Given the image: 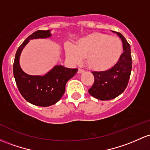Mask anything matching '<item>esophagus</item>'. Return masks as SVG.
<instances>
[{
	"label": "esophagus",
	"instance_id": "1",
	"mask_svg": "<svg viewBox=\"0 0 150 150\" xmlns=\"http://www.w3.org/2000/svg\"><path fill=\"white\" fill-rule=\"evenodd\" d=\"M84 71H85V70H84L83 69L79 68L78 70V73H82V72H83Z\"/></svg>",
	"mask_w": 150,
	"mask_h": 150
}]
</instances>
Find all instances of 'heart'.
Listing matches in <instances>:
<instances>
[{"instance_id": "heart-1", "label": "heart", "mask_w": 150, "mask_h": 150, "mask_svg": "<svg viewBox=\"0 0 150 150\" xmlns=\"http://www.w3.org/2000/svg\"><path fill=\"white\" fill-rule=\"evenodd\" d=\"M123 50L122 42L119 38L95 33L80 40L75 47L65 45L67 57L74 63H79L83 57L90 68L103 70L117 62Z\"/></svg>"}]
</instances>
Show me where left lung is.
Instances as JSON below:
<instances>
[{
	"label": "left lung",
	"instance_id": "1",
	"mask_svg": "<svg viewBox=\"0 0 150 150\" xmlns=\"http://www.w3.org/2000/svg\"><path fill=\"white\" fill-rule=\"evenodd\" d=\"M116 33L122 41L124 50L117 62L105 71L92 72L95 81L88 93L100 100L114 99L121 95L127 86L131 75L132 62L130 45L121 33Z\"/></svg>",
	"mask_w": 150,
	"mask_h": 150
}]
</instances>
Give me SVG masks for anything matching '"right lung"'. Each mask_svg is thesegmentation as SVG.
<instances>
[{
  "label": "right lung",
  "mask_w": 150,
  "mask_h": 150,
  "mask_svg": "<svg viewBox=\"0 0 150 150\" xmlns=\"http://www.w3.org/2000/svg\"><path fill=\"white\" fill-rule=\"evenodd\" d=\"M51 36L50 30H37L28 36L19 46L13 62V75L22 96L31 104L47 107L60 100L65 91L67 82L77 73V68H66L56 65L43 76L29 75L21 70L19 58L21 51L29 40L46 38Z\"/></svg>",
  "instance_id": "add662e5"
}]
</instances>
